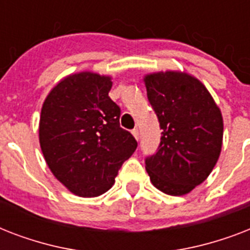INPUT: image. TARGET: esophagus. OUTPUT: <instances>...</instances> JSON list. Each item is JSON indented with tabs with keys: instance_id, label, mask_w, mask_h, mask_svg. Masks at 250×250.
Listing matches in <instances>:
<instances>
[{
	"instance_id": "obj_1",
	"label": "esophagus",
	"mask_w": 250,
	"mask_h": 250,
	"mask_svg": "<svg viewBox=\"0 0 250 250\" xmlns=\"http://www.w3.org/2000/svg\"><path fill=\"white\" fill-rule=\"evenodd\" d=\"M132 135L135 136V139H136V140H139V139H140V133H139V129L137 128L132 129Z\"/></svg>"
}]
</instances>
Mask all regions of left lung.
Here are the masks:
<instances>
[{
	"instance_id": "8db88e82",
	"label": "left lung",
	"mask_w": 250,
	"mask_h": 250,
	"mask_svg": "<svg viewBox=\"0 0 250 250\" xmlns=\"http://www.w3.org/2000/svg\"><path fill=\"white\" fill-rule=\"evenodd\" d=\"M144 82L162 129L160 146L145 158V168L164 193H189L209 176L221 154V110L206 86L186 72H154Z\"/></svg>"
}]
</instances>
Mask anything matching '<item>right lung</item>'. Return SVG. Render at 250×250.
<instances>
[{
    "instance_id": "add662e5",
    "label": "right lung",
    "mask_w": 250,
    "mask_h": 250,
    "mask_svg": "<svg viewBox=\"0 0 250 250\" xmlns=\"http://www.w3.org/2000/svg\"><path fill=\"white\" fill-rule=\"evenodd\" d=\"M111 78L78 72L46 96L39 139L53 175L76 196L97 197L109 190L123 162L137 148L119 125L121 107L109 97Z\"/></svg>"
}]
</instances>
